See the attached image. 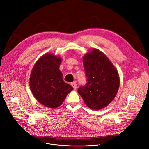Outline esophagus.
<instances>
[{"label":"esophagus","mask_w":149,"mask_h":149,"mask_svg":"<svg viewBox=\"0 0 149 149\" xmlns=\"http://www.w3.org/2000/svg\"><path fill=\"white\" fill-rule=\"evenodd\" d=\"M71 86L73 87V88H74V89H76L77 88V83H76L75 81L72 83H71Z\"/></svg>","instance_id":"1"}]
</instances>
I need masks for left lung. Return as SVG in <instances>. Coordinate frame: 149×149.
Here are the masks:
<instances>
[{
	"label": "left lung",
	"instance_id": "left-lung-1",
	"mask_svg": "<svg viewBox=\"0 0 149 149\" xmlns=\"http://www.w3.org/2000/svg\"><path fill=\"white\" fill-rule=\"evenodd\" d=\"M83 62L87 83L78 92L87 106L100 110L111 103L118 92V71L106 55L97 49L86 54Z\"/></svg>",
	"mask_w": 149,
	"mask_h": 149
}]
</instances>
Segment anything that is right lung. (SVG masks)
Returning a JSON list of instances; mask_svg holds the SVG:
<instances>
[{
    "label": "right lung",
    "instance_id": "add662e5",
    "mask_svg": "<svg viewBox=\"0 0 149 149\" xmlns=\"http://www.w3.org/2000/svg\"><path fill=\"white\" fill-rule=\"evenodd\" d=\"M61 59L52 54L39 58L30 75L29 86L36 100L51 109L60 106L73 88L63 81L59 69Z\"/></svg>",
    "mask_w": 149,
    "mask_h": 149
}]
</instances>
